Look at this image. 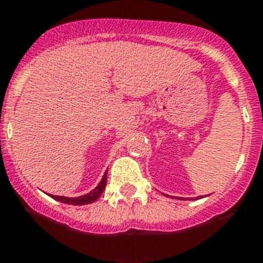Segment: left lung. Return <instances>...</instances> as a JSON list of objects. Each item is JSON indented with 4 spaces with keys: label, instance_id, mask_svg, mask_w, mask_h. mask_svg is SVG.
<instances>
[{
    "label": "left lung",
    "instance_id": "left-lung-1",
    "mask_svg": "<svg viewBox=\"0 0 263 263\" xmlns=\"http://www.w3.org/2000/svg\"><path fill=\"white\" fill-rule=\"evenodd\" d=\"M200 197H201V196H200Z\"/></svg>",
    "mask_w": 263,
    "mask_h": 263
}]
</instances>
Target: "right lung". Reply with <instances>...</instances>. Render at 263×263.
I'll return each instance as SVG.
<instances>
[{
    "instance_id": "1",
    "label": "right lung",
    "mask_w": 263,
    "mask_h": 263,
    "mask_svg": "<svg viewBox=\"0 0 263 263\" xmlns=\"http://www.w3.org/2000/svg\"><path fill=\"white\" fill-rule=\"evenodd\" d=\"M106 179H107V171L104 174L101 181L98 183V185L95 188V190L90 191V192L87 193V195L80 196V197H65V196H53V195H50V197L54 198V200L61 201V202L63 203H68V205H87V203H92L102 195V192H104L105 187H106Z\"/></svg>"
}]
</instances>
